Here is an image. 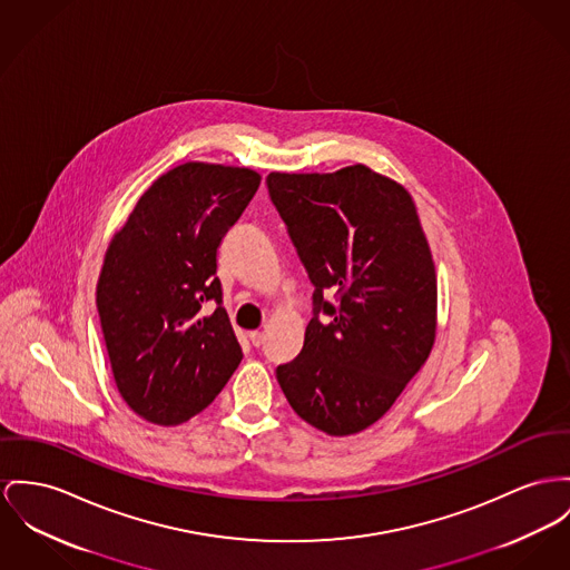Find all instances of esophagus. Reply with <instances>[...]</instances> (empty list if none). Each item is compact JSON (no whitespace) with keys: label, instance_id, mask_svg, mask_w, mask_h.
Masks as SVG:
<instances>
[{"label":"esophagus","instance_id":"1","mask_svg":"<svg viewBox=\"0 0 570 570\" xmlns=\"http://www.w3.org/2000/svg\"><path fill=\"white\" fill-rule=\"evenodd\" d=\"M248 340H250V343H253L255 347H259V345H264V342H266V337H264L262 331H253V333L248 335Z\"/></svg>","mask_w":570,"mask_h":570}]
</instances>
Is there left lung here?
I'll return each mask as SVG.
<instances>
[{
  "mask_svg": "<svg viewBox=\"0 0 570 570\" xmlns=\"http://www.w3.org/2000/svg\"><path fill=\"white\" fill-rule=\"evenodd\" d=\"M266 184L313 285L303 350L276 380L306 423L356 434L393 406L434 343L436 272L415 203L363 164L269 173Z\"/></svg>",
  "mask_w": 570,
  "mask_h": 570,
  "instance_id": "obj_1",
  "label": "left lung"
}]
</instances>
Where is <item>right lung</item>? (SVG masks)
I'll use <instances>...</instances> for the list:
<instances>
[{
	"mask_svg": "<svg viewBox=\"0 0 570 570\" xmlns=\"http://www.w3.org/2000/svg\"><path fill=\"white\" fill-rule=\"evenodd\" d=\"M259 184L248 168L177 166L140 196L108 246L97 283L101 331L122 400L147 421L194 417L244 356L216 269Z\"/></svg>",
	"mask_w": 570,
	"mask_h": 570,
	"instance_id": "obj_1",
	"label": "right lung"
}]
</instances>
